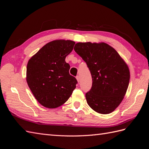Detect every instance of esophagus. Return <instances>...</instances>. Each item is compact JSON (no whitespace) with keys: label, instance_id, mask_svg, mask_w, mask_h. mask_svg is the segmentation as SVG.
<instances>
[{"label":"esophagus","instance_id":"34e87169","mask_svg":"<svg viewBox=\"0 0 149 149\" xmlns=\"http://www.w3.org/2000/svg\"><path fill=\"white\" fill-rule=\"evenodd\" d=\"M76 79H77V81H78V82H79V81H80V78H79V76H76Z\"/></svg>","mask_w":149,"mask_h":149}]
</instances>
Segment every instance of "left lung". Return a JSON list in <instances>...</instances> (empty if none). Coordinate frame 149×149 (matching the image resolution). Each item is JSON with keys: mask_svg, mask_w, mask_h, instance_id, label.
<instances>
[{"mask_svg": "<svg viewBox=\"0 0 149 149\" xmlns=\"http://www.w3.org/2000/svg\"><path fill=\"white\" fill-rule=\"evenodd\" d=\"M74 49L91 74L92 87L86 93L88 105L98 113H111L123 100L128 88L127 65L114 48L103 42H79Z\"/></svg>", "mask_w": 149, "mask_h": 149, "instance_id": "1", "label": "left lung"}]
</instances>
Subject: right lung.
I'll return each instance as SVG.
<instances>
[{
    "mask_svg": "<svg viewBox=\"0 0 149 149\" xmlns=\"http://www.w3.org/2000/svg\"><path fill=\"white\" fill-rule=\"evenodd\" d=\"M75 42L57 40L44 45L29 60L26 82L31 93L43 106L53 109L66 102L76 88L77 80L69 73L65 61Z\"/></svg>",
    "mask_w": 149,
    "mask_h": 149,
    "instance_id": "obj_1",
    "label": "right lung"
}]
</instances>
